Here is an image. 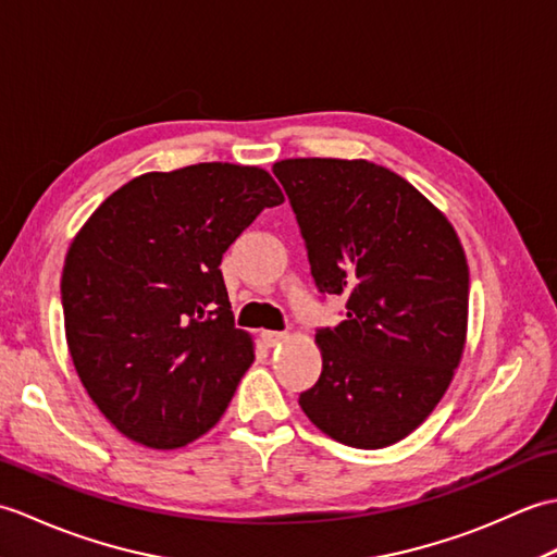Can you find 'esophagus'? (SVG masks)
Listing matches in <instances>:
<instances>
[{
    "label": "esophagus",
    "mask_w": 557,
    "mask_h": 557,
    "mask_svg": "<svg viewBox=\"0 0 557 557\" xmlns=\"http://www.w3.org/2000/svg\"><path fill=\"white\" fill-rule=\"evenodd\" d=\"M262 338H264V343L271 348V345H278V343L286 341L288 336H286V333H283V331H262Z\"/></svg>",
    "instance_id": "obj_1"
}]
</instances>
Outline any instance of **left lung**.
I'll return each mask as SVG.
<instances>
[{
  "mask_svg": "<svg viewBox=\"0 0 557 557\" xmlns=\"http://www.w3.org/2000/svg\"><path fill=\"white\" fill-rule=\"evenodd\" d=\"M274 174L317 288L348 298L341 324L317 331L321 376L300 393L302 412L345 446H393L434 412L462 360V243L412 183L367 159H283Z\"/></svg>",
  "mask_w": 557,
  "mask_h": 557,
  "instance_id": "1",
  "label": "left lung"
}]
</instances>
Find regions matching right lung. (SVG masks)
Returning <instances> with one entry per match:
<instances>
[{"instance_id":"right-lung-1","label":"right lung","mask_w":557,"mask_h":557,"mask_svg":"<svg viewBox=\"0 0 557 557\" xmlns=\"http://www.w3.org/2000/svg\"><path fill=\"white\" fill-rule=\"evenodd\" d=\"M281 202L269 171L205 162L128 181L76 233L61 274L69 352L126 438L181 448L226 412L255 343L219 264Z\"/></svg>"}]
</instances>
